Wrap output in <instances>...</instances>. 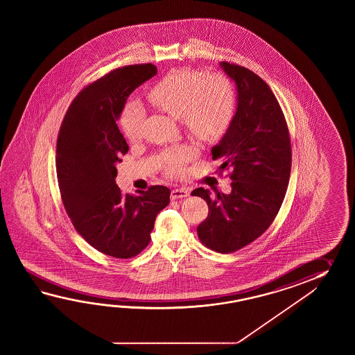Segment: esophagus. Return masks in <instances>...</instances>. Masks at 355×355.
<instances>
[{"mask_svg": "<svg viewBox=\"0 0 355 355\" xmlns=\"http://www.w3.org/2000/svg\"><path fill=\"white\" fill-rule=\"evenodd\" d=\"M190 194L189 189L187 188H178L173 189L171 191V199H180V198H185Z\"/></svg>", "mask_w": 355, "mask_h": 355, "instance_id": "1", "label": "esophagus"}]
</instances>
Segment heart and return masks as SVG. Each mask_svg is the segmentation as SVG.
I'll list each match as a JSON object with an SVG mask.
<instances>
[{
	"mask_svg": "<svg viewBox=\"0 0 355 355\" xmlns=\"http://www.w3.org/2000/svg\"><path fill=\"white\" fill-rule=\"evenodd\" d=\"M147 101L161 112L180 118L190 136L203 144H218L226 137L236 116V94L232 83L219 73L207 75L193 68L167 72L146 94ZM144 112L136 105L124 109L119 119L121 132L129 142L144 133ZM193 151L188 146L170 148L159 155V166L170 178L182 174Z\"/></svg>",
	"mask_w": 355,
	"mask_h": 355,
	"instance_id": "obj_1",
	"label": "heart"
}]
</instances>
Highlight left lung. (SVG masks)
Returning <instances> with one entry per match:
<instances>
[{
  "mask_svg": "<svg viewBox=\"0 0 355 355\" xmlns=\"http://www.w3.org/2000/svg\"><path fill=\"white\" fill-rule=\"evenodd\" d=\"M237 86L234 124L211 159H220L219 174L231 170L230 194L198 188L191 196L208 204V217L196 227L205 248L230 254L255 241L270 227L284 196L292 167L287 121L268 83L249 68L222 62Z\"/></svg>",
  "mask_w": 355,
  "mask_h": 355,
  "instance_id": "8db88e82",
  "label": "left lung"
}]
</instances>
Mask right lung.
<instances>
[{
  "mask_svg": "<svg viewBox=\"0 0 355 355\" xmlns=\"http://www.w3.org/2000/svg\"><path fill=\"white\" fill-rule=\"evenodd\" d=\"M157 73L152 63L116 68L73 98L57 139V179L76 231L100 252L130 259L151 241L155 219L170 203V189L153 185L123 194L116 167L129 147L116 125L132 91Z\"/></svg>",
  "mask_w": 355,
  "mask_h": 355,
  "instance_id": "add662e5",
  "label": "right lung"
}]
</instances>
